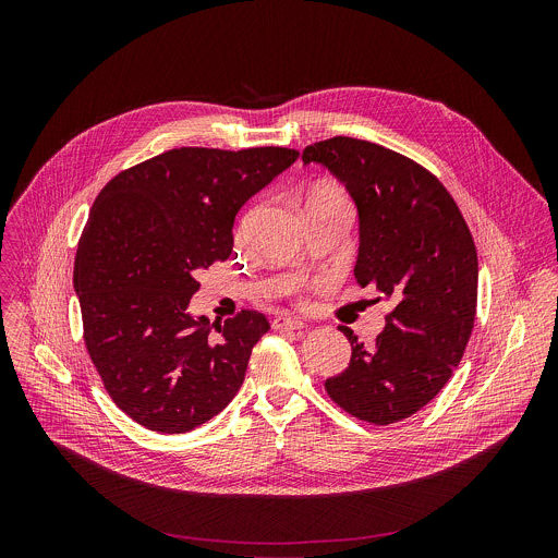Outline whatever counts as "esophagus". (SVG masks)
I'll return each instance as SVG.
<instances>
[{
    "instance_id": "1",
    "label": "esophagus",
    "mask_w": 558,
    "mask_h": 558,
    "mask_svg": "<svg viewBox=\"0 0 558 558\" xmlns=\"http://www.w3.org/2000/svg\"><path fill=\"white\" fill-rule=\"evenodd\" d=\"M271 327H274L276 331H302L306 325H304L302 320H298V317H291V315L282 313V315H276V317H274Z\"/></svg>"
}]
</instances>
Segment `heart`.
I'll return each instance as SVG.
<instances>
[{"mask_svg":"<svg viewBox=\"0 0 558 558\" xmlns=\"http://www.w3.org/2000/svg\"><path fill=\"white\" fill-rule=\"evenodd\" d=\"M317 203H349L347 194L338 187V185H331V183H317L313 187L306 190V205H317ZM254 214H250L245 220H243V231L247 229V225L252 222Z\"/></svg>","mask_w":558,"mask_h":558,"instance_id":"b5f03b06","label":"heart"}]
</instances>
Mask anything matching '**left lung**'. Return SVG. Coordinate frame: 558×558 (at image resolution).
Returning a JSON list of instances; mask_svg holds the SVG:
<instances>
[{
    "mask_svg": "<svg viewBox=\"0 0 558 558\" xmlns=\"http://www.w3.org/2000/svg\"><path fill=\"white\" fill-rule=\"evenodd\" d=\"M302 161L347 185L360 211L355 280L392 302L368 347L340 327L351 362L325 388L362 422H402L446 386L470 340L480 282L472 233L441 181L400 151L333 136L306 145Z\"/></svg>",
    "mask_w": 558,
    "mask_h": 558,
    "instance_id": "obj_1",
    "label": "left lung"
}]
</instances>
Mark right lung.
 I'll list each match as a JSON object with an SVG mask.
<instances>
[{"mask_svg": "<svg viewBox=\"0 0 558 558\" xmlns=\"http://www.w3.org/2000/svg\"><path fill=\"white\" fill-rule=\"evenodd\" d=\"M298 154L174 147L99 192L74 258L84 342L112 402L147 430H194L241 388L267 317L209 325L187 306L198 269L229 258L238 209Z\"/></svg>", "mask_w": 558, "mask_h": 558, "instance_id": "right-lung-1", "label": "right lung"}]
</instances>
